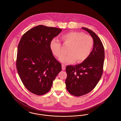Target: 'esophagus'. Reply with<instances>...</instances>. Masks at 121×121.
<instances>
[{
  "label": "esophagus",
  "instance_id": "esophagus-1",
  "mask_svg": "<svg viewBox=\"0 0 121 121\" xmlns=\"http://www.w3.org/2000/svg\"><path fill=\"white\" fill-rule=\"evenodd\" d=\"M62 69H63V70H65V69H66L65 65H64V64H62Z\"/></svg>",
  "mask_w": 121,
  "mask_h": 121
}]
</instances>
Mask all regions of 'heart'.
Segmentation results:
<instances>
[{
	"instance_id": "heart-1",
	"label": "heart",
	"mask_w": 121,
	"mask_h": 121,
	"mask_svg": "<svg viewBox=\"0 0 121 121\" xmlns=\"http://www.w3.org/2000/svg\"><path fill=\"white\" fill-rule=\"evenodd\" d=\"M62 39L66 44H70L68 52L69 53L59 58L63 63H71L77 60L78 63L85 60L89 56L93 45L92 37L81 32H70L63 35ZM52 54L57 57L62 54L61 45L58 39H53L49 44Z\"/></svg>"
}]
</instances>
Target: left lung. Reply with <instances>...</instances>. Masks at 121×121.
Returning <instances> with one entry per match:
<instances>
[{"instance_id": "obj_1", "label": "left lung", "mask_w": 121, "mask_h": 121, "mask_svg": "<svg viewBox=\"0 0 121 121\" xmlns=\"http://www.w3.org/2000/svg\"><path fill=\"white\" fill-rule=\"evenodd\" d=\"M93 39V47L88 58L82 63L66 67V88L72 95L79 97L90 92L97 85L103 72L105 53L102 41L94 32L82 28Z\"/></svg>"}]
</instances>
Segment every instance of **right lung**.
I'll list each match as a JSON object with an SVG mask.
<instances>
[{
  "label": "right lung",
  "mask_w": 121,
  "mask_h": 121,
  "mask_svg": "<svg viewBox=\"0 0 121 121\" xmlns=\"http://www.w3.org/2000/svg\"><path fill=\"white\" fill-rule=\"evenodd\" d=\"M62 29L43 25L26 32L17 47L16 67L24 86L30 92L42 95L51 89L53 80L62 70L53 56L50 42Z\"/></svg>",
  "instance_id": "1"
}]
</instances>
